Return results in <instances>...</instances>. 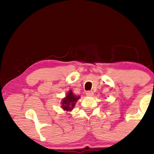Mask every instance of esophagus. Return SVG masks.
<instances>
[{
	"mask_svg": "<svg viewBox=\"0 0 154 154\" xmlns=\"http://www.w3.org/2000/svg\"><path fill=\"white\" fill-rule=\"evenodd\" d=\"M94 94V92L92 91H87L86 92V95L88 96H92Z\"/></svg>",
	"mask_w": 154,
	"mask_h": 154,
	"instance_id": "34e87169",
	"label": "esophagus"
}]
</instances>
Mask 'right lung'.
Segmentation results:
<instances>
[{"instance_id": "add662e5", "label": "right lung", "mask_w": 154, "mask_h": 154, "mask_svg": "<svg viewBox=\"0 0 154 154\" xmlns=\"http://www.w3.org/2000/svg\"><path fill=\"white\" fill-rule=\"evenodd\" d=\"M80 98V96H76L73 94L72 90H70L67 93L66 97L62 99V108L64 111H71L75 107V104H76L78 99Z\"/></svg>"}]
</instances>
